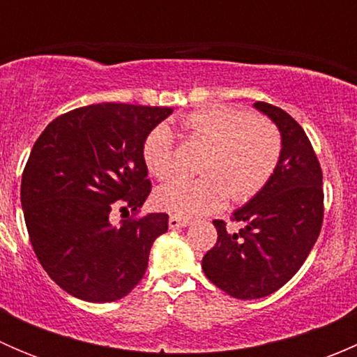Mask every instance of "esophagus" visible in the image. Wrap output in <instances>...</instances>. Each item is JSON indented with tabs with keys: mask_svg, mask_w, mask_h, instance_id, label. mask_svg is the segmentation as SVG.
<instances>
[{
	"mask_svg": "<svg viewBox=\"0 0 357 357\" xmlns=\"http://www.w3.org/2000/svg\"><path fill=\"white\" fill-rule=\"evenodd\" d=\"M188 222L190 219L181 218V215H171V218H169V228L171 229L185 228V226H188Z\"/></svg>",
	"mask_w": 357,
	"mask_h": 357,
	"instance_id": "esophagus-1",
	"label": "esophagus"
}]
</instances>
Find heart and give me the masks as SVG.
I'll list each match as a JSON object with an SVG mask.
<instances>
[{"instance_id":"b5f03b06","label":"heart","mask_w":357,"mask_h":357,"mask_svg":"<svg viewBox=\"0 0 357 357\" xmlns=\"http://www.w3.org/2000/svg\"><path fill=\"white\" fill-rule=\"evenodd\" d=\"M188 138L207 145L200 178H176L160 186L158 207L178 215H199L222 207L231 195L247 202L269 183L282 158V135L271 121L231 105H211L181 119ZM146 169L157 179L176 172L174 136L167 126L153 128L142 149Z\"/></svg>"}]
</instances>
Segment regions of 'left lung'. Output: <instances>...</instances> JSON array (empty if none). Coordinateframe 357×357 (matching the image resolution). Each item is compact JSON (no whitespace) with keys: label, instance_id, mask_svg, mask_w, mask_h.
I'll return each instance as SVG.
<instances>
[{"label":"left lung","instance_id":"8db88e82","mask_svg":"<svg viewBox=\"0 0 357 357\" xmlns=\"http://www.w3.org/2000/svg\"><path fill=\"white\" fill-rule=\"evenodd\" d=\"M282 132V158L268 185L231 221L214 219L218 242L202 259L205 276L235 298H261L282 289L301 269L323 225V172L304 129L271 103L255 102Z\"/></svg>","mask_w":357,"mask_h":357}]
</instances>
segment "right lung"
Segmentation results:
<instances>
[{
	"label": "right lung",
	"mask_w": 357,
	"mask_h": 357,
	"mask_svg": "<svg viewBox=\"0 0 357 357\" xmlns=\"http://www.w3.org/2000/svg\"><path fill=\"white\" fill-rule=\"evenodd\" d=\"M169 107L96 103L53 119L32 146L20 202L36 257L74 297L114 302L143 278L164 212L136 218L152 192L145 138ZM133 215L115 227L112 210Z\"/></svg>",
	"instance_id": "add662e5"
}]
</instances>
